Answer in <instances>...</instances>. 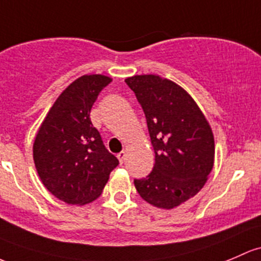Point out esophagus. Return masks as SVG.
<instances>
[{"mask_svg":"<svg viewBox=\"0 0 261 261\" xmlns=\"http://www.w3.org/2000/svg\"><path fill=\"white\" fill-rule=\"evenodd\" d=\"M117 159H119L120 163L122 164L123 161H125V159H126V152L125 151H121V152L117 153Z\"/></svg>","mask_w":261,"mask_h":261,"instance_id":"esophagus-1","label":"esophagus"}]
</instances>
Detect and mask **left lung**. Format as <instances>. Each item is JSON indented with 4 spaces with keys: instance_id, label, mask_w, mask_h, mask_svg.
Returning <instances> with one entry per match:
<instances>
[{
    "instance_id": "1",
    "label": "left lung",
    "mask_w": 261,
    "mask_h": 261,
    "mask_svg": "<svg viewBox=\"0 0 261 261\" xmlns=\"http://www.w3.org/2000/svg\"><path fill=\"white\" fill-rule=\"evenodd\" d=\"M141 105L155 151L152 171L134 180L139 195L159 209H174L206 184L215 159L209 121L194 98L158 75L125 80Z\"/></svg>"
}]
</instances>
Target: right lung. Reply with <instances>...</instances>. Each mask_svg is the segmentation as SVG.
Segmentation results:
<instances>
[{
	"instance_id": "1",
	"label": "right lung",
	"mask_w": 261,
	"mask_h": 261,
	"mask_svg": "<svg viewBox=\"0 0 261 261\" xmlns=\"http://www.w3.org/2000/svg\"><path fill=\"white\" fill-rule=\"evenodd\" d=\"M105 75H84L61 92L38 128L34 161L43 186L68 205L92 202L102 193L119 160L108 151L90 111Z\"/></svg>"
}]
</instances>
